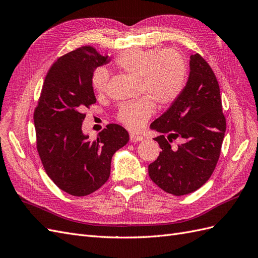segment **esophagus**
Here are the masks:
<instances>
[{
  "label": "esophagus",
  "instance_id": "34e87169",
  "mask_svg": "<svg viewBox=\"0 0 258 258\" xmlns=\"http://www.w3.org/2000/svg\"><path fill=\"white\" fill-rule=\"evenodd\" d=\"M144 140V137L142 135H137V134H131L130 135V141L131 143H136V142H142Z\"/></svg>",
  "mask_w": 258,
  "mask_h": 258
}]
</instances>
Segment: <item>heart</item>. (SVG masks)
Here are the masks:
<instances>
[{
    "instance_id": "heart-1",
    "label": "heart",
    "mask_w": 258,
    "mask_h": 258,
    "mask_svg": "<svg viewBox=\"0 0 258 258\" xmlns=\"http://www.w3.org/2000/svg\"><path fill=\"white\" fill-rule=\"evenodd\" d=\"M115 65L122 72L140 79L143 97L120 105L117 120L132 131L141 128L153 115L155 104L166 108L181 95L187 78V63L175 49H130L115 58ZM92 86L99 94L108 88L109 73L98 68L92 74Z\"/></svg>"
}]
</instances>
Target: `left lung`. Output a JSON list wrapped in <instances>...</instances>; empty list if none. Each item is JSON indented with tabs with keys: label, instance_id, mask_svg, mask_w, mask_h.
I'll return each instance as SVG.
<instances>
[{
	"label": "left lung",
	"instance_id": "left-lung-1",
	"mask_svg": "<svg viewBox=\"0 0 258 258\" xmlns=\"http://www.w3.org/2000/svg\"><path fill=\"white\" fill-rule=\"evenodd\" d=\"M160 135L159 157L148 166L151 181L164 192L186 195L202 187L213 174L226 132L219 84L209 64L189 56L185 87L168 110L150 124ZM177 140L179 144L174 145Z\"/></svg>",
	"mask_w": 258,
	"mask_h": 258
}]
</instances>
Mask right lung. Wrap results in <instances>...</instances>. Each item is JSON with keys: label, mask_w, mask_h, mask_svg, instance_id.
Masks as SVG:
<instances>
[{"label": "right lung", "mask_w": 258, "mask_h": 258, "mask_svg": "<svg viewBox=\"0 0 258 258\" xmlns=\"http://www.w3.org/2000/svg\"><path fill=\"white\" fill-rule=\"evenodd\" d=\"M110 62L91 47L65 54L51 66L42 86L34 121L37 149L45 172L73 196L94 193L108 181L115 151L127 144V131L109 124L90 140L82 130L83 111L96 102L92 74Z\"/></svg>", "instance_id": "obj_1"}]
</instances>
